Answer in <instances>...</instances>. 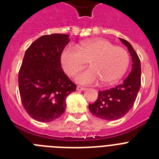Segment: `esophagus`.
<instances>
[{
    "mask_svg": "<svg viewBox=\"0 0 159 159\" xmlns=\"http://www.w3.org/2000/svg\"><path fill=\"white\" fill-rule=\"evenodd\" d=\"M77 91H85V90H86V88L83 87H81V86H77Z\"/></svg>",
    "mask_w": 159,
    "mask_h": 159,
    "instance_id": "obj_1",
    "label": "esophagus"
}]
</instances>
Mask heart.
<instances>
[{
    "instance_id": "b5f03b06",
    "label": "heart",
    "mask_w": 159,
    "mask_h": 159,
    "mask_svg": "<svg viewBox=\"0 0 159 159\" xmlns=\"http://www.w3.org/2000/svg\"><path fill=\"white\" fill-rule=\"evenodd\" d=\"M61 64L70 77H73L89 62L91 67L76 77L81 84H93L101 80L104 85L112 84L120 78L129 64V55L125 48L115 46L105 39L83 41L75 48L67 46L60 56Z\"/></svg>"
}]
</instances>
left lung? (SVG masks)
I'll use <instances>...</instances> for the list:
<instances>
[{"mask_svg": "<svg viewBox=\"0 0 159 159\" xmlns=\"http://www.w3.org/2000/svg\"><path fill=\"white\" fill-rule=\"evenodd\" d=\"M132 57V68L121 84L111 89L100 91L97 100L89 105L92 115L106 120L122 118L133 107L141 85L140 60L128 41L120 38Z\"/></svg>", "mask_w": 159, "mask_h": 159, "instance_id": "1", "label": "left lung"}]
</instances>
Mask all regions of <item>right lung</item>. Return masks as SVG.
I'll use <instances>...</instances> for the list:
<instances>
[{
    "mask_svg": "<svg viewBox=\"0 0 159 159\" xmlns=\"http://www.w3.org/2000/svg\"><path fill=\"white\" fill-rule=\"evenodd\" d=\"M69 41L67 34H47L25 51L19 71V91L24 108L35 120L50 122L60 117L66 110V98L76 91L60 61Z\"/></svg>",
    "mask_w": 159,
    "mask_h": 159,
    "instance_id": "obj_1",
    "label": "right lung"
}]
</instances>
